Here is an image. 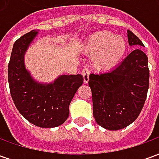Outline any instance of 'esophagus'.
Returning a JSON list of instances; mask_svg holds the SVG:
<instances>
[{"mask_svg":"<svg viewBox=\"0 0 159 159\" xmlns=\"http://www.w3.org/2000/svg\"><path fill=\"white\" fill-rule=\"evenodd\" d=\"M89 68H83V70H82V75H83V81H84V83H87L89 82Z\"/></svg>","mask_w":159,"mask_h":159,"instance_id":"obj_1","label":"esophagus"}]
</instances>
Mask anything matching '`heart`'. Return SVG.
<instances>
[{
  "label": "heart",
  "instance_id": "obj_1",
  "mask_svg": "<svg viewBox=\"0 0 159 159\" xmlns=\"http://www.w3.org/2000/svg\"><path fill=\"white\" fill-rule=\"evenodd\" d=\"M127 42L123 36L110 31H98L87 39L84 49L95 55L94 64L101 70L110 69L123 59L127 51Z\"/></svg>",
  "mask_w": 159,
  "mask_h": 159
}]
</instances>
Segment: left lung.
Wrapping results in <instances>:
<instances>
[{
	"instance_id": "left-lung-1",
	"label": "left lung",
	"mask_w": 159,
	"mask_h": 159,
	"mask_svg": "<svg viewBox=\"0 0 159 159\" xmlns=\"http://www.w3.org/2000/svg\"><path fill=\"white\" fill-rule=\"evenodd\" d=\"M127 32L129 44L138 48L113 70L89 76L93 117L107 129H121L133 123L143 108L149 88L148 59L139 49L143 43L132 31Z\"/></svg>"
}]
</instances>
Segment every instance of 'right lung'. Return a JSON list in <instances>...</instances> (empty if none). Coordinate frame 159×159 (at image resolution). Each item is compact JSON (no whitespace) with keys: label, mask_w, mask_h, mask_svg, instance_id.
<instances>
[{"label":"right lung","mask_w":159,"mask_h":159,"mask_svg":"<svg viewBox=\"0 0 159 159\" xmlns=\"http://www.w3.org/2000/svg\"><path fill=\"white\" fill-rule=\"evenodd\" d=\"M36 35L31 30L14 42L7 70L9 89L16 108L30 123L53 128L68 118L70 103L83 78L80 74L63 75L50 84L35 82L25 70L24 55Z\"/></svg>","instance_id":"obj_1"}]
</instances>
